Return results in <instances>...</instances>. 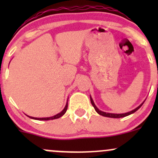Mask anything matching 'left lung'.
Segmentation results:
<instances>
[{
    "label": "left lung",
    "mask_w": 158,
    "mask_h": 158,
    "mask_svg": "<svg viewBox=\"0 0 158 158\" xmlns=\"http://www.w3.org/2000/svg\"><path fill=\"white\" fill-rule=\"evenodd\" d=\"M90 100H91V103H92V106L94 107V109H95V111H96V112L98 113V114H100V115H102V116H105V117H109V118H123V117H125V116H128L129 114H133V113H135V111H138V109H140V108L141 107V106H142L143 104H144V101L142 103H141V105H140L139 106H138V107L136 108V109H133L132 111H128V112H126V113H122V114H115V113H109V112H105V111H101V110H99L98 109V108L96 107V106L95 105V103H94L93 102V99H92V97L90 96Z\"/></svg>",
    "instance_id": "8db88e82"
}]
</instances>
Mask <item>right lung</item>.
Returning a JSON list of instances; mask_svg holds the SVG:
<instances>
[{
    "instance_id": "add662e5",
    "label": "right lung",
    "mask_w": 158,
    "mask_h": 158,
    "mask_svg": "<svg viewBox=\"0 0 158 158\" xmlns=\"http://www.w3.org/2000/svg\"><path fill=\"white\" fill-rule=\"evenodd\" d=\"M67 108H68V100H67V102H66V106H65V108L63 109V110L62 111H60V113H58V114H55V115L52 116V117H47V118H34V117H31V116H29L27 114V116H28V117L30 118H32V119H34V120H39V121H48V120H53V119H56V118H59L62 117V116L63 115V114L66 113V110H67Z\"/></svg>"
}]
</instances>
